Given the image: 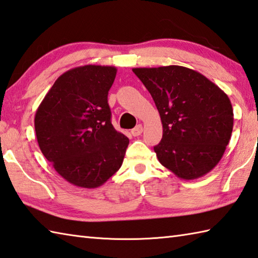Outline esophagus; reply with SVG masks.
Returning <instances> with one entry per match:
<instances>
[{
	"label": "esophagus",
	"mask_w": 258,
	"mask_h": 258,
	"mask_svg": "<svg viewBox=\"0 0 258 258\" xmlns=\"http://www.w3.org/2000/svg\"><path fill=\"white\" fill-rule=\"evenodd\" d=\"M143 133V125L142 124H138L136 125V127L131 130V134H133V136H135V137H137V136H140Z\"/></svg>",
	"instance_id": "1"
}]
</instances>
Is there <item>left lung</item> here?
I'll use <instances>...</instances> for the list:
<instances>
[{
	"label": "left lung",
	"mask_w": 258,
	"mask_h": 258,
	"mask_svg": "<svg viewBox=\"0 0 258 258\" xmlns=\"http://www.w3.org/2000/svg\"><path fill=\"white\" fill-rule=\"evenodd\" d=\"M133 72L153 96L162 120L163 138L154 147L159 163L187 181L215 168L234 127L228 95L187 67H139Z\"/></svg>",
	"instance_id": "1"
}]
</instances>
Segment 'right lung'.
Instances as JSON below:
<instances>
[{"label":"right lung","mask_w":258,"mask_h":258,"mask_svg":"<svg viewBox=\"0 0 258 258\" xmlns=\"http://www.w3.org/2000/svg\"><path fill=\"white\" fill-rule=\"evenodd\" d=\"M113 66L85 65L65 72L38 106L39 148L73 185L95 188L121 167L129 139L111 123L108 93Z\"/></svg>","instance_id":"add662e5"}]
</instances>
